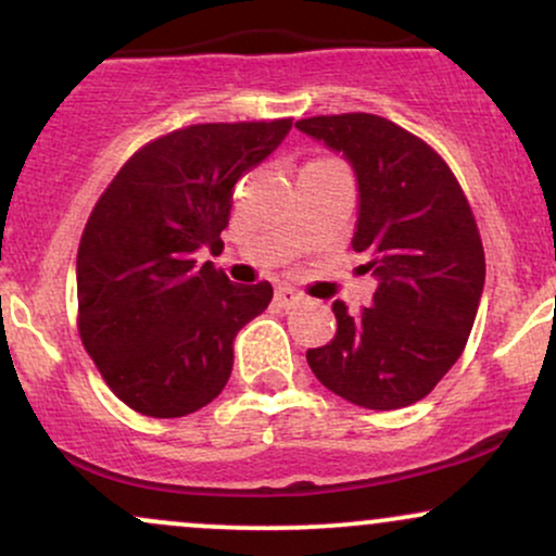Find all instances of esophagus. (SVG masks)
<instances>
[{
  "label": "esophagus",
  "mask_w": 556,
  "mask_h": 556,
  "mask_svg": "<svg viewBox=\"0 0 556 556\" xmlns=\"http://www.w3.org/2000/svg\"><path fill=\"white\" fill-rule=\"evenodd\" d=\"M300 292L298 290H292V287H279L277 292H274V305H277V308H292V305H298L300 303Z\"/></svg>",
  "instance_id": "obj_1"
}]
</instances>
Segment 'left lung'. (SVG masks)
<instances>
[{
  "instance_id": "8db88e82",
  "label": "left lung",
  "mask_w": 556,
  "mask_h": 556,
  "mask_svg": "<svg viewBox=\"0 0 556 556\" xmlns=\"http://www.w3.org/2000/svg\"><path fill=\"white\" fill-rule=\"evenodd\" d=\"M355 172L353 251L376 277L368 308L334 300V340L305 353L324 387L368 410L424 400L460 358L486 258L455 175L413 132L376 114H331L295 123Z\"/></svg>"
}]
</instances>
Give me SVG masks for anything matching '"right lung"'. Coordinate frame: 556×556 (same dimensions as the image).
Returning a JSON list of instances; mask_svg holds the SVG:
<instances>
[{
    "label": "right lung",
    "instance_id": "add662e5",
    "mask_svg": "<svg viewBox=\"0 0 556 556\" xmlns=\"http://www.w3.org/2000/svg\"><path fill=\"white\" fill-rule=\"evenodd\" d=\"M292 119L190 125L143 146L93 206L78 248L80 340L136 413L182 418L227 384L235 337L271 285H235L198 251L222 248L232 188Z\"/></svg>",
    "mask_w": 556,
    "mask_h": 556
}]
</instances>
